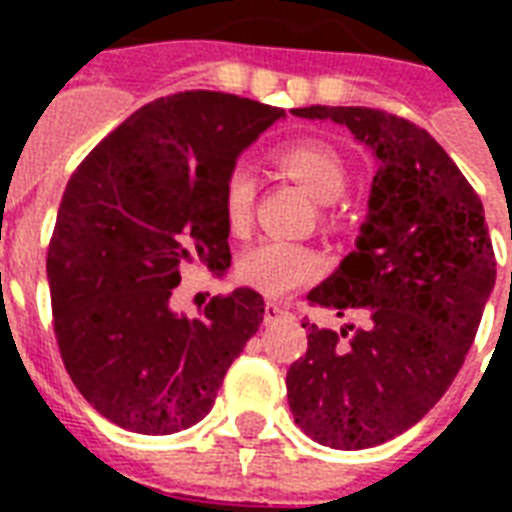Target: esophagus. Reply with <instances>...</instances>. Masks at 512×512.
I'll use <instances>...</instances> for the list:
<instances>
[{
    "label": "esophagus",
    "mask_w": 512,
    "mask_h": 512,
    "mask_svg": "<svg viewBox=\"0 0 512 512\" xmlns=\"http://www.w3.org/2000/svg\"><path fill=\"white\" fill-rule=\"evenodd\" d=\"M287 313H289L287 305L273 303V300H268V303H265V321H268V324L276 319H281V316H287Z\"/></svg>",
    "instance_id": "1"
}]
</instances>
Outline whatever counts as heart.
<instances>
[{
  "mask_svg": "<svg viewBox=\"0 0 512 512\" xmlns=\"http://www.w3.org/2000/svg\"><path fill=\"white\" fill-rule=\"evenodd\" d=\"M276 162L292 177H297L319 201H335L345 193L348 167L332 143L319 138H303L289 143L276 154ZM255 175L236 164L223 180V212L233 231H244L255 207ZM324 271V260L313 247L300 241L263 239L241 255L239 279L247 287L268 297L311 284Z\"/></svg>",
  "mask_w": 512,
  "mask_h": 512,
  "instance_id": "heart-1",
  "label": "heart"
}]
</instances>
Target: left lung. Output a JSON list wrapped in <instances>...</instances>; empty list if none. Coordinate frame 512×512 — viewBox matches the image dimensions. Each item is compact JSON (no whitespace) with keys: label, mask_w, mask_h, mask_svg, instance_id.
<instances>
[{"label":"left lung","mask_w":512,"mask_h":512,"mask_svg":"<svg viewBox=\"0 0 512 512\" xmlns=\"http://www.w3.org/2000/svg\"><path fill=\"white\" fill-rule=\"evenodd\" d=\"M295 116L348 127L377 156L356 252L311 289L337 316L364 311L348 337L311 321L308 350L287 372L305 436L369 449L420 422L460 372L497 279L484 204L428 132L380 108L308 106Z\"/></svg>","instance_id":"1"}]
</instances>
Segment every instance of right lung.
Instances as JSON below:
<instances>
[{
    "mask_svg": "<svg viewBox=\"0 0 512 512\" xmlns=\"http://www.w3.org/2000/svg\"><path fill=\"white\" fill-rule=\"evenodd\" d=\"M281 108L188 90L138 108L68 180L47 249L52 327L76 390L106 420L170 436L212 409L263 324L255 289L172 311L185 263L231 265L223 180Z\"/></svg>",
    "mask_w": 512,
    "mask_h": 512,
    "instance_id": "obj_1",
    "label": "right lung"
}]
</instances>
